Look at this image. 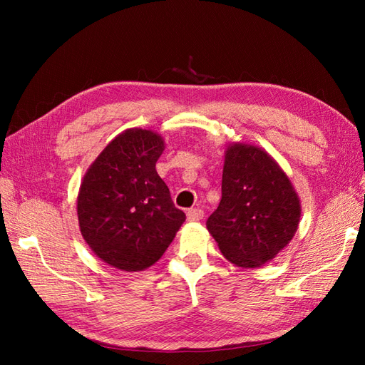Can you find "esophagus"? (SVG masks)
I'll list each match as a JSON object with an SVG mask.
<instances>
[{
  "label": "esophagus",
  "instance_id": "34e87169",
  "mask_svg": "<svg viewBox=\"0 0 365 365\" xmlns=\"http://www.w3.org/2000/svg\"><path fill=\"white\" fill-rule=\"evenodd\" d=\"M187 218L188 221H199L204 218V210H200V208H190L187 212Z\"/></svg>",
  "mask_w": 365,
  "mask_h": 365
}]
</instances>
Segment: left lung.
Wrapping results in <instances>:
<instances>
[{
  "label": "left lung",
  "mask_w": 365,
  "mask_h": 365,
  "mask_svg": "<svg viewBox=\"0 0 365 365\" xmlns=\"http://www.w3.org/2000/svg\"><path fill=\"white\" fill-rule=\"evenodd\" d=\"M299 215L289 177L267 152L246 144L229 147L221 202L207 220L224 257L243 268L269 262L293 238Z\"/></svg>",
  "instance_id": "left-lung-1"
}]
</instances>
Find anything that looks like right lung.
<instances>
[{"instance_id":"add662e5","label":"right lung","mask_w":365,"mask_h":365,"mask_svg":"<svg viewBox=\"0 0 365 365\" xmlns=\"http://www.w3.org/2000/svg\"><path fill=\"white\" fill-rule=\"evenodd\" d=\"M161 136L133 128L115 136L84 175L78 195L83 238L118 269L141 271L157 262L183 224L155 165Z\"/></svg>"}]
</instances>
